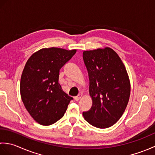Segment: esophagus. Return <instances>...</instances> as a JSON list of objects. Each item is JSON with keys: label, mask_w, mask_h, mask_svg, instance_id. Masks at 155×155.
I'll use <instances>...</instances> for the list:
<instances>
[{"label": "esophagus", "mask_w": 155, "mask_h": 155, "mask_svg": "<svg viewBox=\"0 0 155 155\" xmlns=\"http://www.w3.org/2000/svg\"><path fill=\"white\" fill-rule=\"evenodd\" d=\"M81 97H82V94H78L77 97H74V101H78V100H80L81 98Z\"/></svg>", "instance_id": "34e87169"}]
</instances>
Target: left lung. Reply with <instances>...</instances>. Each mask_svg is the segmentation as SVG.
Listing matches in <instances>:
<instances>
[{
    "mask_svg": "<svg viewBox=\"0 0 155 155\" xmlns=\"http://www.w3.org/2000/svg\"><path fill=\"white\" fill-rule=\"evenodd\" d=\"M89 77V94L93 105L83 112L88 123L99 128L110 127L126 109L130 94V83L124 64L110 47L83 52Z\"/></svg>",
    "mask_w": 155,
    "mask_h": 155,
    "instance_id": "left-lung-1",
    "label": "left lung"
}]
</instances>
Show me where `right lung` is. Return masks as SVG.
I'll list each match as a JSON object with an SVG mask.
<instances>
[{
    "label": "right lung",
    "instance_id": "obj_1",
    "mask_svg": "<svg viewBox=\"0 0 155 155\" xmlns=\"http://www.w3.org/2000/svg\"><path fill=\"white\" fill-rule=\"evenodd\" d=\"M77 50L51 47L35 52L28 59L20 83L26 109L38 124L48 126L64 116L72 98L58 83L59 71Z\"/></svg>",
    "mask_w": 155,
    "mask_h": 155
}]
</instances>
